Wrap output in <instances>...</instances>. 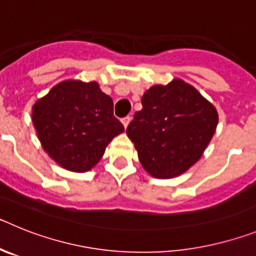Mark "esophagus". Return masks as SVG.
I'll use <instances>...</instances> for the list:
<instances>
[{
    "mask_svg": "<svg viewBox=\"0 0 256 256\" xmlns=\"http://www.w3.org/2000/svg\"><path fill=\"white\" fill-rule=\"evenodd\" d=\"M130 119H132V118L130 116H126V118H123V119H122V123H123V126H128V124L130 123Z\"/></svg>",
    "mask_w": 256,
    "mask_h": 256,
    "instance_id": "34e87169",
    "label": "esophagus"
}]
</instances>
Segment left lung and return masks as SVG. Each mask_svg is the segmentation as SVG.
<instances>
[{"label": "left lung", "mask_w": 256, "mask_h": 256, "mask_svg": "<svg viewBox=\"0 0 256 256\" xmlns=\"http://www.w3.org/2000/svg\"><path fill=\"white\" fill-rule=\"evenodd\" d=\"M126 128L144 170L155 178L184 173L201 158L218 124L216 108L192 86L174 79L152 86Z\"/></svg>", "instance_id": "8db88e82"}]
</instances>
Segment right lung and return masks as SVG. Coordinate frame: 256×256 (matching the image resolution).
<instances>
[{"instance_id":"add662e5","label":"right lung","mask_w":256,"mask_h":256,"mask_svg":"<svg viewBox=\"0 0 256 256\" xmlns=\"http://www.w3.org/2000/svg\"><path fill=\"white\" fill-rule=\"evenodd\" d=\"M32 120L44 151L72 172L94 168L108 142L124 132L112 97L96 82L58 83L34 104Z\"/></svg>"}]
</instances>
